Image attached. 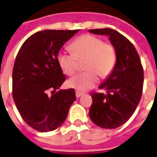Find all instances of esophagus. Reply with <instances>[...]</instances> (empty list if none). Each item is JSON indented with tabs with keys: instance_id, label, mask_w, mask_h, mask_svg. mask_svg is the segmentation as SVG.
<instances>
[{
	"instance_id": "esophagus-1",
	"label": "esophagus",
	"mask_w": 157,
	"mask_h": 157,
	"mask_svg": "<svg viewBox=\"0 0 157 157\" xmlns=\"http://www.w3.org/2000/svg\"><path fill=\"white\" fill-rule=\"evenodd\" d=\"M84 95V93H83V92H78V91H77V92H76V96H77V98L80 97V96H82V95Z\"/></svg>"
}]
</instances>
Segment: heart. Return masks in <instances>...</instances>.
<instances>
[{
  "label": "heart",
  "instance_id": "b5f03b06",
  "mask_svg": "<svg viewBox=\"0 0 157 157\" xmlns=\"http://www.w3.org/2000/svg\"><path fill=\"white\" fill-rule=\"evenodd\" d=\"M72 54L59 52L57 61L65 74H74L78 68L77 61H84L86 72L75 75L68 80L69 88L78 92H86L94 88L99 81V75L106 77L111 74L116 64L117 54L114 46L103 43L101 39L92 35H80L69 44Z\"/></svg>",
  "mask_w": 157,
  "mask_h": 157
}]
</instances>
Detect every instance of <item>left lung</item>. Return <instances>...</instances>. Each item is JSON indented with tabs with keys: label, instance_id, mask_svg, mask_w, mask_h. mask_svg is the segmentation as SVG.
I'll use <instances>...</instances> for the list:
<instances>
[{
	"label": "left lung",
	"instance_id": "1",
	"mask_svg": "<svg viewBox=\"0 0 157 157\" xmlns=\"http://www.w3.org/2000/svg\"><path fill=\"white\" fill-rule=\"evenodd\" d=\"M88 31L108 36L117 54L114 69L99 87L107 94H91L89 117L99 127L115 129L127 122L140 102L144 82L142 65L135 47L119 32L111 28Z\"/></svg>",
	"mask_w": 157,
	"mask_h": 157
}]
</instances>
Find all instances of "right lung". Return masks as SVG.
Returning <instances> with one entry per match:
<instances>
[{"mask_svg":"<svg viewBox=\"0 0 157 157\" xmlns=\"http://www.w3.org/2000/svg\"><path fill=\"white\" fill-rule=\"evenodd\" d=\"M79 30H44L22 45L13 71V95L22 118L39 132L54 130L64 123L77 99L73 88L60 90L65 76L57 55ZM53 90L52 96L48 92Z\"/></svg>","mask_w":157,"mask_h":157,"instance_id":"right-lung-1","label":"right lung"}]
</instances>
